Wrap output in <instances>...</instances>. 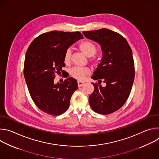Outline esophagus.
<instances>
[{"mask_svg":"<svg viewBox=\"0 0 159 159\" xmlns=\"http://www.w3.org/2000/svg\"><path fill=\"white\" fill-rule=\"evenodd\" d=\"M84 84H85V83H84V82H81V81H78V82H77V84H78V86H79V87H82Z\"/></svg>","mask_w":159,"mask_h":159,"instance_id":"34e87169","label":"esophagus"}]
</instances>
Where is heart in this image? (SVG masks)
Segmentation results:
<instances>
[{
	"label": "heart",
	"instance_id": "1",
	"mask_svg": "<svg viewBox=\"0 0 159 159\" xmlns=\"http://www.w3.org/2000/svg\"><path fill=\"white\" fill-rule=\"evenodd\" d=\"M80 50L87 57H91L94 56L97 52V48L95 45L90 41H85L81 43L79 45ZM71 57V50L67 49L64 55V62L65 63H69ZM90 70L86 67H74L70 70V75L75 79L82 80L85 77L89 75Z\"/></svg>",
	"mask_w": 159,
	"mask_h": 159
}]
</instances>
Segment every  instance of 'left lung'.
Instances as JSON below:
<instances>
[{"label":"left lung","instance_id":"8db88e82","mask_svg":"<svg viewBox=\"0 0 159 159\" xmlns=\"http://www.w3.org/2000/svg\"><path fill=\"white\" fill-rule=\"evenodd\" d=\"M88 39L99 43L102 58L91 78L106 83L105 87L92 83L94 92L89 101L94 111L108 115L121 108L128 99L134 79L132 51L126 39L106 28L83 31Z\"/></svg>","mask_w":159,"mask_h":159}]
</instances>
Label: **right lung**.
Segmentation results:
<instances>
[{
	"instance_id": "right-lung-1",
	"label": "right lung",
	"mask_w": 159,
	"mask_h": 159,
	"mask_svg": "<svg viewBox=\"0 0 159 159\" xmlns=\"http://www.w3.org/2000/svg\"><path fill=\"white\" fill-rule=\"evenodd\" d=\"M79 32L52 31L34 39L26 52L24 76L30 96L37 107L47 114L57 116L69 107L70 98L78 88L77 80L69 77L55 84V73L65 66L64 55L80 39Z\"/></svg>"
}]
</instances>
